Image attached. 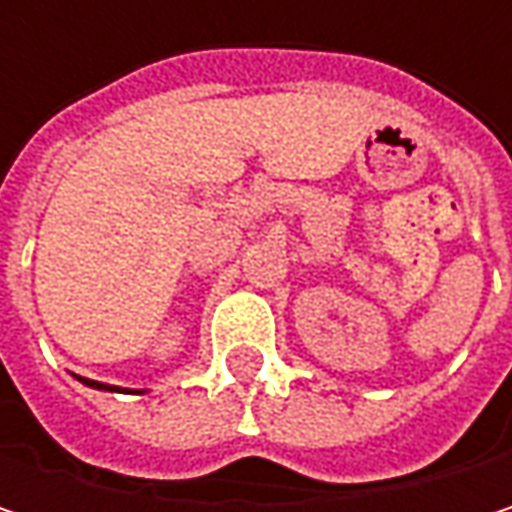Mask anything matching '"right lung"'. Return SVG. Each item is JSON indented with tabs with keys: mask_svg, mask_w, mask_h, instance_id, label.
Returning a JSON list of instances; mask_svg holds the SVG:
<instances>
[{
	"mask_svg": "<svg viewBox=\"0 0 512 512\" xmlns=\"http://www.w3.org/2000/svg\"><path fill=\"white\" fill-rule=\"evenodd\" d=\"M82 385H88V388H97V391H121L118 385H106V382H97V379H85V376H76ZM130 394H142V391H130Z\"/></svg>",
	"mask_w": 512,
	"mask_h": 512,
	"instance_id": "right-lung-1",
	"label": "right lung"
}]
</instances>
